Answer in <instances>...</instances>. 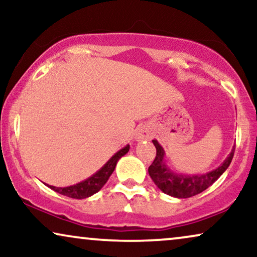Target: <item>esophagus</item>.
Instances as JSON below:
<instances>
[{
	"mask_svg": "<svg viewBox=\"0 0 257 257\" xmlns=\"http://www.w3.org/2000/svg\"><path fill=\"white\" fill-rule=\"evenodd\" d=\"M150 138V135L149 132L146 131V128H139L138 132H137L136 135V139L138 140H145V139H149Z\"/></svg>",
	"mask_w": 257,
	"mask_h": 257,
	"instance_id": "1",
	"label": "esophagus"
}]
</instances>
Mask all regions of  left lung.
Masks as SVG:
<instances>
[{
	"label": "left lung",
	"mask_w": 257,
	"mask_h": 257,
	"mask_svg": "<svg viewBox=\"0 0 257 257\" xmlns=\"http://www.w3.org/2000/svg\"><path fill=\"white\" fill-rule=\"evenodd\" d=\"M153 144L157 149V156L152 165L149 167L150 177L152 178L154 184L158 186V188L161 192L179 199L191 198V196L199 194V193L208 188L210 185H213L229 166L235 152L234 146L227 159L219 167L208 172V173L186 175L182 173H175L172 171L164 160L165 151L163 147L157 140H153Z\"/></svg>",
	"instance_id": "left-lung-1"
}]
</instances>
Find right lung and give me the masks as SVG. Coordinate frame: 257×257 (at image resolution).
<instances>
[{
	"label": "right lung",
	"instance_id": "add662e5",
	"mask_svg": "<svg viewBox=\"0 0 257 257\" xmlns=\"http://www.w3.org/2000/svg\"><path fill=\"white\" fill-rule=\"evenodd\" d=\"M128 150H130V145H126L124 149L118 151V152L115 153L114 156L112 157L99 171L96 172L93 175H91L90 178H87L86 180H84L82 182L69 186V187H55V186H50V185H47V186L48 187H50L51 189H54L55 192L59 193V194L69 196V198H72V199L89 198V196L93 195L94 193L100 191L101 187L106 184V181L108 180V178H110V175L113 173L118 160L120 159L122 156H125V154L128 152Z\"/></svg>",
	"mask_w": 257,
	"mask_h": 257
}]
</instances>
